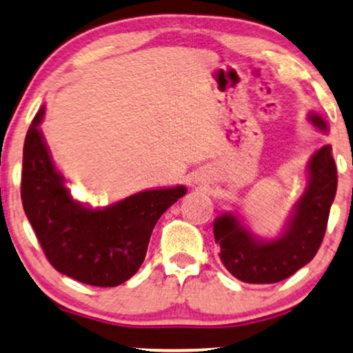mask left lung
I'll use <instances>...</instances> for the list:
<instances>
[{
	"instance_id": "obj_1",
	"label": "left lung",
	"mask_w": 353,
	"mask_h": 353,
	"mask_svg": "<svg viewBox=\"0 0 353 353\" xmlns=\"http://www.w3.org/2000/svg\"><path fill=\"white\" fill-rule=\"evenodd\" d=\"M310 121L327 132V124L311 112ZM307 188L294 204L281 236L273 241L255 237L234 212H224L214 221V241L221 247L224 267L245 283H278L310 263L323 243L329 211L337 191V168L332 147L314 152L307 163Z\"/></svg>"
}]
</instances>
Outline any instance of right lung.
<instances>
[{
    "label": "right lung",
    "instance_id": "right-lung-1",
    "mask_svg": "<svg viewBox=\"0 0 353 353\" xmlns=\"http://www.w3.org/2000/svg\"><path fill=\"white\" fill-rule=\"evenodd\" d=\"M46 106L29 125L21 199L43 254L57 272L91 286H117L136 275L160 216L186 194L185 186L145 190L106 208L72 198L39 129Z\"/></svg>",
    "mask_w": 353,
    "mask_h": 353
}]
</instances>
